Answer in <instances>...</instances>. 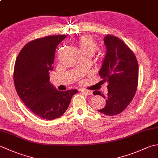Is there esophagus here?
I'll use <instances>...</instances> for the list:
<instances>
[{"mask_svg": "<svg viewBox=\"0 0 158 158\" xmlns=\"http://www.w3.org/2000/svg\"><path fill=\"white\" fill-rule=\"evenodd\" d=\"M81 92L87 96H92V92L91 91H88V90H85V89H81Z\"/></svg>", "mask_w": 158, "mask_h": 158, "instance_id": "esophagus-1", "label": "esophagus"}]
</instances>
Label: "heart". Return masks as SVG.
I'll return each mask as SVG.
<instances>
[{
  "instance_id": "obj_1",
  "label": "heart",
  "mask_w": 158,
  "mask_h": 158,
  "mask_svg": "<svg viewBox=\"0 0 158 158\" xmlns=\"http://www.w3.org/2000/svg\"><path fill=\"white\" fill-rule=\"evenodd\" d=\"M79 51L82 54L94 55L98 49V44L92 39L88 36H83L78 42Z\"/></svg>"
}]
</instances>
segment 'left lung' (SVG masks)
Masks as SVG:
<instances>
[{"label": "left lung", "instance_id": "obj_1", "mask_svg": "<svg viewBox=\"0 0 158 158\" xmlns=\"http://www.w3.org/2000/svg\"><path fill=\"white\" fill-rule=\"evenodd\" d=\"M104 43L106 52L99 75L108 83V93L105 96L96 90L93 94L106 99L105 107L98 111L113 116L122 113L135 96L138 85L139 65L135 53L120 39L106 35Z\"/></svg>", "mask_w": 158, "mask_h": 158}]
</instances>
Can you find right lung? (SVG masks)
Returning a JSON list of instances; mask_svg holds the SVG:
<instances>
[{
	"instance_id": "right-lung-1",
	"label": "right lung",
	"mask_w": 158,
	"mask_h": 158,
	"mask_svg": "<svg viewBox=\"0 0 158 158\" xmlns=\"http://www.w3.org/2000/svg\"><path fill=\"white\" fill-rule=\"evenodd\" d=\"M66 35H53L28 43L17 57L13 79L17 93L36 115L46 120L59 118L77 89L58 91L49 82L55 52Z\"/></svg>"
}]
</instances>
